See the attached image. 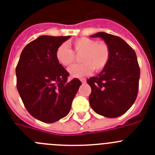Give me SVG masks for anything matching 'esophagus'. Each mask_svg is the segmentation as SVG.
I'll use <instances>...</instances> for the list:
<instances>
[{
    "instance_id": "obj_1",
    "label": "esophagus",
    "mask_w": 155,
    "mask_h": 155,
    "mask_svg": "<svg viewBox=\"0 0 155 155\" xmlns=\"http://www.w3.org/2000/svg\"><path fill=\"white\" fill-rule=\"evenodd\" d=\"M80 81L82 82V83H83V84H84V83H85V82H86L85 78H81Z\"/></svg>"
}]
</instances>
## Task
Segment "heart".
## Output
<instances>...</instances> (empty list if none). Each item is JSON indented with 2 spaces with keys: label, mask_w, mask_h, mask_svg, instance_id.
Listing matches in <instances>:
<instances>
[{
  "label": "heart",
  "mask_w": 155,
  "mask_h": 155,
  "mask_svg": "<svg viewBox=\"0 0 155 155\" xmlns=\"http://www.w3.org/2000/svg\"><path fill=\"white\" fill-rule=\"evenodd\" d=\"M73 51L66 44L57 49L56 58L61 65L68 67L75 61V54L80 56V64L71 66L68 69L73 78H81L94 71L98 72L107 66L111 56L110 48L105 42H98L87 37L79 38L71 42Z\"/></svg>",
  "instance_id": "heart-1"
}]
</instances>
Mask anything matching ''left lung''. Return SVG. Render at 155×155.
Here are the masks:
<instances>
[{
  "mask_svg": "<svg viewBox=\"0 0 155 155\" xmlns=\"http://www.w3.org/2000/svg\"><path fill=\"white\" fill-rule=\"evenodd\" d=\"M110 48L107 66L96 77L87 79L91 88L89 103L98 114L108 118L122 116L132 106L138 93L140 68L136 53L120 37L98 32Z\"/></svg>",
  "mask_w": 155,
  "mask_h": 155,
  "instance_id": "8db88e82",
  "label": "left lung"
}]
</instances>
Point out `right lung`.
<instances>
[{
    "instance_id": "1",
    "label": "right lung",
    "mask_w": 155,
    "mask_h": 155,
    "mask_svg": "<svg viewBox=\"0 0 155 155\" xmlns=\"http://www.w3.org/2000/svg\"><path fill=\"white\" fill-rule=\"evenodd\" d=\"M68 36L41 35L26 45L16 67L17 89L30 115L51 124L65 117L81 82L68 81L69 73L56 58Z\"/></svg>"
}]
</instances>
